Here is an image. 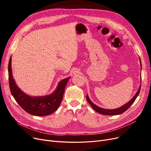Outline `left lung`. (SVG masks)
Here are the masks:
<instances>
[{"instance_id": "left-lung-1", "label": "left lung", "mask_w": 151, "mask_h": 151, "mask_svg": "<svg viewBox=\"0 0 151 151\" xmlns=\"http://www.w3.org/2000/svg\"><path fill=\"white\" fill-rule=\"evenodd\" d=\"M140 60V64H141V60L139 59ZM140 89H141V84L139 86V89L138 90V91L137 92L136 94L134 95V97L128 102L126 104H125L124 105L121 106L120 108H118L116 109H104L101 108L98 106H97L96 105H95L93 103H92L90 99L89 98V96L87 95L86 96V99L87 100H88L89 104L91 105V106H92V108L96 110V111L100 114H102L104 115H107V116H111V115H118V114H121L122 113H123L124 112H125L127 109H128V108L133 104V103H134V101H135L137 97L138 96V95L139 93L140 92Z\"/></svg>"}]
</instances>
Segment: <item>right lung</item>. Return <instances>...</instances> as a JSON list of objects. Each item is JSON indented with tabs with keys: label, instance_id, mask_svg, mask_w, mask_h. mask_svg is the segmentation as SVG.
Listing matches in <instances>:
<instances>
[{
	"label": "right lung",
	"instance_id": "add662e5",
	"mask_svg": "<svg viewBox=\"0 0 151 151\" xmlns=\"http://www.w3.org/2000/svg\"><path fill=\"white\" fill-rule=\"evenodd\" d=\"M9 86L12 95L19 105L30 114L37 116L50 115L55 111L62 100L66 85L70 77L61 80L55 91L48 96L31 97L22 92L16 84L12 70V56L9 62Z\"/></svg>",
	"mask_w": 151,
	"mask_h": 151
}]
</instances>
